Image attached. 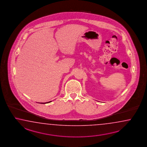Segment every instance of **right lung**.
Instances as JSON below:
<instances>
[{"instance_id":"obj_1","label":"right lung","mask_w":147,"mask_h":147,"mask_svg":"<svg viewBox=\"0 0 147 147\" xmlns=\"http://www.w3.org/2000/svg\"><path fill=\"white\" fill-rule=\"evenodd\" d=\"M51 101H49V102H50ZM47 103H48V102H46V103H41V104H47Z\"/></svg>"}]
</instances>
